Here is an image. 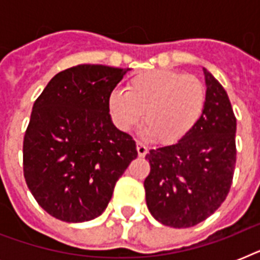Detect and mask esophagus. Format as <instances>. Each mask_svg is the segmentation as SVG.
<instances>
[{
    "mask_svg": "<svg viewBox=\"0 0 260 260\" xmlns=\"http://www.w3.org/2000/svg\"><path fill=\"white\" fill-rule=\"evenodd\" d=\"M136 150H138L139 156H140V158H143V156H146V154L148 152V147H147L144 143L138 142L136 143Z\"/></svg>",
    "mask_w": 260,
    "mask_h": 260,
    "instance_id": "1",
    "label": "esophagus"
}]
</instances>
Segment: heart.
Masks as SVG:
<instances>
[{"instance_id":"1","label":"heart","mask_w":260,"mask_h":260,"mask_svg":"<svg viewBox=\"0 0 260 260\" xmlns=\"http://www.w3.org/2000/svg\"><path fill=\"white\" fill-rule=\"evenodd\" d=\"M205 102V86L196 75L151 70L132 77L125 91L112 90L108 110L114 125L121 131L132 129L144 112L147 134L171 144L179 142L197 125Z\"/></svg>"}]
</instances>
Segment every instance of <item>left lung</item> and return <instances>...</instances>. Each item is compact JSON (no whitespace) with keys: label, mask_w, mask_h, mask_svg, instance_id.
<instances>
[{"label":"left lung","mask_w":260,"mask_h":260,"mask_svg":"<svg viewBox=\"0 0 260 260\" xmlns=\"http://www.w3.org/2000/svg\"><path fill=\"white\" fill-rule=\"evenodd\" d=\"M205 109L185 138L146 155L148 210L173 228L197 225L220 208L230 193L236 165V117L228 94L204 69Z\"/></svg>","instance_id":"1"}]
</instances>
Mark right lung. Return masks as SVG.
<instances>
[{
    "label": "right lung",
    "mask_w": 260,
    "mask_h": 260,
    "mask_svg": "<svg viewBox=\"0 0 260 260\" xmlns=\"http://www.w3.org/2000/svg\"><path fill=\"white\" fill-rule=\"evenodd\" d=\"M129 69L79 64L55 75L35 101L22 144L28 189L47 213L66 222L90 221L138 156L118 131L108 97Z\"/></svg>",
    "instance_id": "right-lung-1"
}]
</instances>
